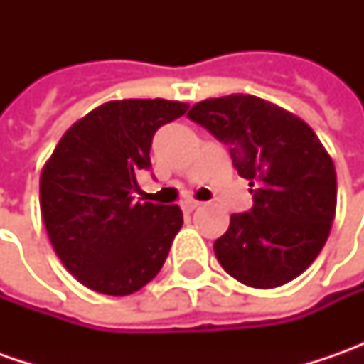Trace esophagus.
Listing matches in <instances>:
<instances>
[{
  "mask_svg": "<svg viewBox=\"0 0 364 364\" xmlns=\"http://www.w3.org/2000/svg\"><path fill=\"white\" fill-rule=\"evenodd\" d=\"M196 208H200V203H196V200H186V203L182 204V210L184 213H194Z\"/></svg>",
  "mask_w": 364,
  "mask_h": 364,
  "instance_id": "1",
  "label": "esophagus"
}]
</instances>
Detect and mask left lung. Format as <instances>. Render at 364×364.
<instances>
[{"label":"left lung","instance_id":"left-lung-1","mask_svg":"<svg viewBox=\"0 0 364 364\" xmlns=\"http://www.w3.org/2000/svg\"><path fill=\"white\" fill-rule=\"evenodd\" d=\"M188 117L229 146L253 194L251 210L231 215L215 241L218 263L245 286L291 282L318 257L334 220L336 170L328 151L306 121L253 95L206 99Z\"/></svg>","mask_w":364,"mask_h":364}]
</instances>
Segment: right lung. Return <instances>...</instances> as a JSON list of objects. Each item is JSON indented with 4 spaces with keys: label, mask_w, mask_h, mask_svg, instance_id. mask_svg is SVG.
<instances>
[{
    "label": "right lung",
    "mask_w": 364,
    "mask_h": 364,
    "mask_svg": "<svg viewBox=\"0 0 364 364\" xmlns=\"http://www.w3.org/2000/svg\"><path fill=\"white\" fill-rule=\"evenodd\" d=\"M186 109L166 99L109 101L54 147L40 176V210L56 255L82 286L129 296L161 269L182 210L133 203V192L151 166L154 133Z\"/></svg>",
    "instance_id": "1"
}]
</instances>
